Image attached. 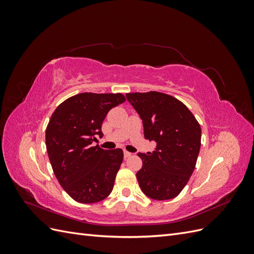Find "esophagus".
<instances>
[{"mask_svg":"<svg viewBox=\"0 0 254 254\" xmlns=\"http://www.w3.org/2000/svg\"><path fill=\"white\" fill-rule=\"evenodd\" d=\"M131 155H132L131 152H129V151H127V150H124V158H125V159L129 158Z\"/></svg>","mask_w":254,"mask_h":254,"instance_id":"esophagus-1","label":"esophagus"}]
</instances>
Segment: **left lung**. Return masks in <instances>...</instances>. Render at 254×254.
Masks as SVG:
<instances>
[{"mask_svg": "<svg viewBox=\"0 0 254 254\" xmlns=\"http://www.w3.org/2000/svg\"><path fill=\"white\" fill-rule=\"evenodd\" d=\"M140 115L144 136L155 141L152 152L137 153L143 165L136 178L143 193L155 200L180 194L193 174L201 145V128L188 107L160 92L127 93Z\"/></svg>", "mask_w": 254, "mask_h": 254, "instance_id": "left-lung-1", "label": "left lung"}]
</instances>
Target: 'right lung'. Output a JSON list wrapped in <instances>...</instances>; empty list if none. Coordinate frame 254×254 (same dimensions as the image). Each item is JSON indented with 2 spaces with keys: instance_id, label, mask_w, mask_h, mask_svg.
Returning a JSON list of instances; mask_svg holds the SVG:
<instances>
[{
  "instance_id": "1",
  "label": "right lung",
  "mask_w": 254,
  "mask_h": 254,
  "mask_svg": "<svg viewBox=\"0 0 254 254\" xmlns=\"http://www.w3.org/2000/svg\"><path fill=\"white\" fill-rule=\"evenodd\" d=\"M125 101L121 93L86 92L65 99L52 114L45 131L50 162L60 186L77 202L102 201L112 191L124 153L92 143L103 136L107 113Z\"/></svg>"
}]
</instances>
